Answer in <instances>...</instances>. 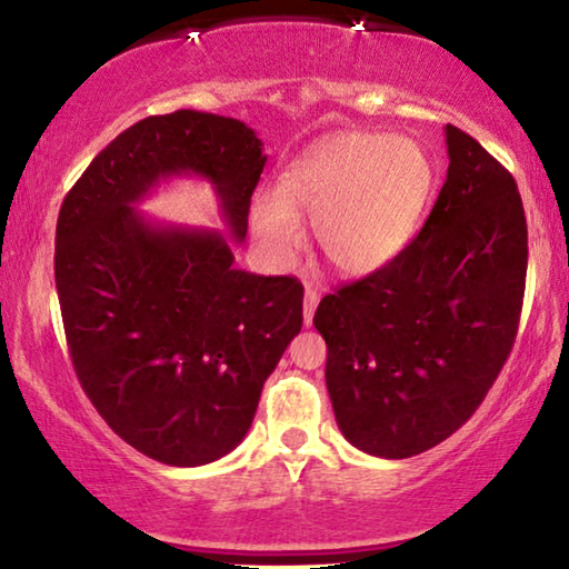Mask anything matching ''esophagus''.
Wrapping results in <instances>:
<instances>
[{"label":"esophagus","instance_id":"obj_1","mask_svg":"<svg viewBox=\"0 0 569 569\" xmlns=\"http://www.w3.org/2000/svg\"><path fill=\"white\" fill-rule=\"evenodd\" d=\"M318 300H321V295H318L316 290H310V287H306V302H302V321H306V326L313 323Z\"/></svg>","mask_w":569,"mask_h":569}]
</instances>
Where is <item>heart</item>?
Listing matches in <instances>:
<instances>
[{
	"instance_id": "obj_1",
	"label": "heart",
	"mask_w": 569,
	"mask_h": 569,
	"mask_svg": "<svg viewBox=\"0 0 569 569\" xmlns=\"http://www.w3.org/2000/svg\"><path fill=\"white\" fill-rule=\"evenodd\" d=\"M432 189V158L415 139L341 131L300 154L277 191L256 193L251 228L261 251L287 267L306 243L308 217L323 259L360 279L409 246Z\"/></svg>"
}]
</instances>
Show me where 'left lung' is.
Instances as JSON below:
<instances>
[{"label": "left lung", "mask_w": 569, "mask_h": 569, "mask_svg": "<svg viewBox=\"0 0 569 569\" xmlns=\"http://www.w3.org/2000/svg\"><path fill=\"white\" fill-rule=\"evenodd\" d=\"M446 144V183L419 236L376 274L326 295L313 318L339 430L378 458L450 438L518 333L528 267L518 186L450 123Z\"/></svg>", "instance_id": "obj_1"}]
</instances>
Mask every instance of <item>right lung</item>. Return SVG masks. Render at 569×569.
Masks as SVG:
<instances>
[{
    "mask_svg": "<svg viewBox=\"0 0 569 569\" xmlns=\"http://www.w3.org/2000/svg\"><path fill=\"white\" fill-rule=\"evenodd\" d=\"M263 142L228 116L176 111L121 131L67 193L53 274L77 378L108 427L168 466L240 446L302 326V284L236 269ZM213 183L229 236L137 203L170 177Z\"/></svg>",
    "mask_w": 569,
    "mask_h": 569,
    "instance_id": "obj_1",
    "label": "right lung"
}]
</instances>
